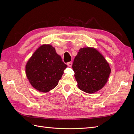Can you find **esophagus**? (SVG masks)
<instances>
[{"label":"esophagus","instance_id":"obj_1","mask_svg":"<svg viewBox=\"0 0 134 134\" xmlns=\"http://www.w3.org/2000/svg\"><path fill=\"white\" fill-rule=\"evenodd\" d=\"M67 65L69 67H71L72 66V63L71 62H69L67 63Z\"/></svg>","mask_w":134,"mask_h":134}]
</instances>
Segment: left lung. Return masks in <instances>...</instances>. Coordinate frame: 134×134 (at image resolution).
I'll return each instance as SVG.
<instances>
[{
	"mask_svg": "<svg viewBox=\"0 0 134 134\" xmlns=\"http://www.w3.org/2000/svg\"><path fill=\"white\" fill-rule=\"evenodd\" d=\"M72 70L80 90L94 93L107 82L111 69L104 56L94 47H83L75 57Z\"/></svg>",
	"mask_w": 134,
	"mask_h": 134,
	"instance_id": "left-lung-1",
	"label": "left lung"
}]
</instances>
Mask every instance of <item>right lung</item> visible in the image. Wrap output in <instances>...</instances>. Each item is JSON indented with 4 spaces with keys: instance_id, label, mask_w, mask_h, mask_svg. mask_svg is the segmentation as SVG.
Returning <instances> with one entry per match:
<instances>
[{
    "instance_id": "right-lung-1",
    "label": "right lung",
    "mask_w": 134,
    "mask_h": 134,
    "mask_svg": "<svg viewBox=\"0 0 134 134\" xmlns=\"http://www.w3.org/2000/svg\"><path fill=\"white\" fill-rule=\"evenodd\" d=\"M67 65L50 44L40 46L28 60L26 75L35 90L47 93L58 84Z\"/></svg>"
}]
</instances>
